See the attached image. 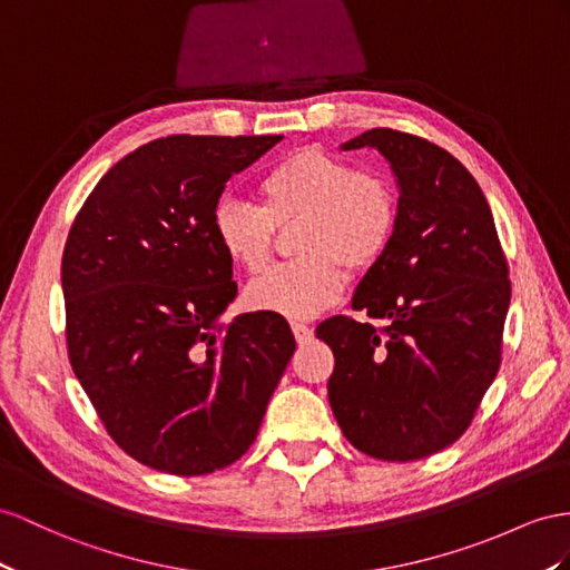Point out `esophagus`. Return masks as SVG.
<instances>
[{
    "label": "esophagus",
    "mask_w": 570,
    "mask_h": 570,
    "mask_svg": "<svg viewBox=\"0 0 570 570\" xmlns=\"http://www.w3.org/2000/svg\"><path fill=\"white\" fill-rule=\"evenodd\" d=\"M291 330H294L296 342H298L301 346L308 344V342L313 340V327H308L305 323H291Z\"/></svg>",
    "instance_id": "1"
}]
</instances>
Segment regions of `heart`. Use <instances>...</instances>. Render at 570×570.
Returning a JSON list of instances; mask_svg holds the SVG:
<instances>
[{"label":"heart","mask_w":570,"mask_h":570,"mask_svg":"<svg viewBox=\"0 0 570 570\" xmlns=\"http://www.w3.org/2000/svg\"><path fill=\"white\" fill-rule=\"evenodd\" d=\"M262 209L222 199L212 216L214 240L245 272L272 259L274 226L301 222L298 259L262 274L245 291L255 311L305 320L337 303L346 267H373L395 238L400 202L385 175L363 173L344 158L301 149L276 164L259 183Z\"/></svg>","instance_id":"heart-1"}]
</instances>
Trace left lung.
Returning a JSON list of instances; mask_svg holds the SVG:
<instances>
[{
  "mask_svg": "<svg viewBox=\"0 0 570 570\" xmlns=\"http://www.w3.org/2000/svg\"><path fill=\"white\" fill-rule=\"evenodd\" d=\"M363 146L395 173L400 216L352 308L387 327L334 315L315 334L334 354L327 397L346 441L371 458L410 462L470 429L501 368L508 262L489 202L455 156L385 127L342 149Z\"/></svg>",
  "mask_w": 570,
  "mask_h": 570,
  "instance_id": "1",
  "label": "left lung"
}]
</instances>
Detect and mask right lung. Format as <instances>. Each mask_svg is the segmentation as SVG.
<instances>
[{
	"mask_svg": "<svg viewBox=\"0 0 570 570\" xmlns=\"http://www.w3.org/2000/svg\"><path fill=\"white\" fill-rule=\"evenodd\" d=\"M282 139H154L100 178L71 224L69 363L112 441L151 470L199 476L236 462L296 352L276 313L222 323L238 286L212 228L230 175Z\"/></svg>",
	"mask_w": 570,
	"mask_h": 570,
	"instance_id": "obj_1",
	"label": "right lung"
}]
</instances>
